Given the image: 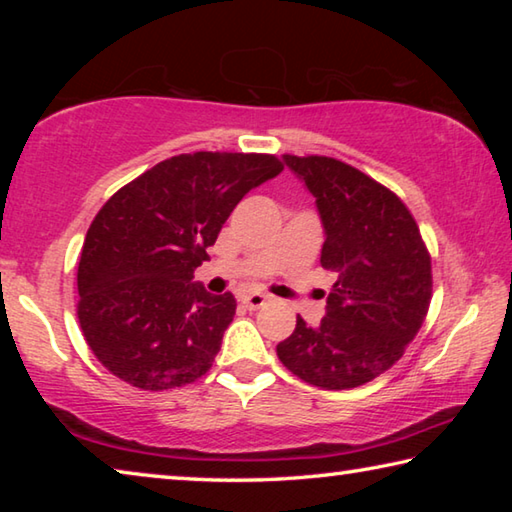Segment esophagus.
<instances>
[{
    "label": "esophagus",
    "instance_id": "obj_1",
    "mask_svg": "<svg viewBox=\"0 0 512 512\" xmlns=\"http://www.w3.org/2000/svg\"><path fill=\"white\" fill-rule=\"evenodd\" d=\"M266 302H268V296H264V293H244V296H241V305L250 311L262 309Z\"/></svg>",
    "mask_w": 512,
    "mask_h": 512
}]
</instances>
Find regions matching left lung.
I'll use <instances>...</instances> for the list:
<instances>
[{
  "label": "left lung",
  "mask_w": 512,
  "mask_h": 512,
  "mask_svg": "<svg viewBox=\"0 0 512 512\" xmlns=\"http://www.w3.org/2000/svg\"><path fill=\"white\" fill-rule=\"evenodd\" d=\"M316 196L320 266L334 271L318 327L298 316L277 357L325 391L368 384L402 359L431 305V255L409 207L368 173L327 155H284Z\"/></svg>",
  "instance_id": "8db88e82"
}]
</instances>
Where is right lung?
<instances>
[{
    "label": "right lung",
    "mask_w": 512,
    "mask_h": 512,
    "mask_svg": "<svg viewBox=\"0 0 512 512\" xmlns=\"http://www.w3.org/2000/svg\"><path fill=\"white\" fill-rule=\"evenodd\" d=\"M282 169L268 153H180L108 198L76 273V316L103 368L142 391L212 368L237 300L207 293L194 271L241 198Z\"/></svg>",
    "instance_id": "1"
}]
</instances>
